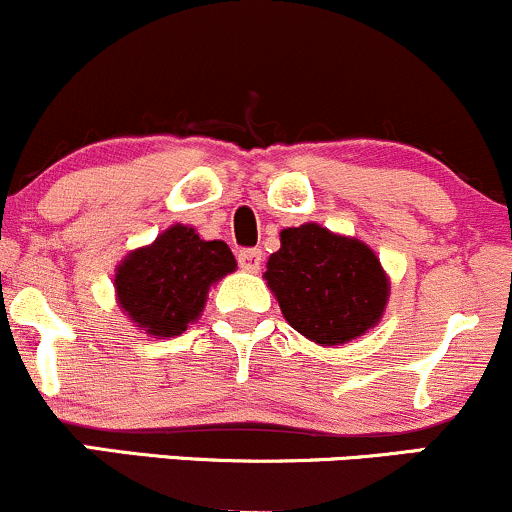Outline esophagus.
I'll list each match as a JSON object with an SVG mask.
<instances>
[{"label":"esophagus","instance_id":"obj_1","mask_svg":"<svg viewBox=\"0 0 512 512\" xmlns=\"http://www.w3.org/2000/svg\"><path fill=\"white\" fill-rule=\"evenodd\" d=\"M238 264L248 272H257L262 264V250L260 248H245L238 252Z\"/></svg>","mask_w":512,"mask_h":512}]
</instances>
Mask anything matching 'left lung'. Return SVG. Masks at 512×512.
I'll return each instance as SVG.
<instances>
[{"instance_id": "left-lung-1", "label": "left lung", "mask_w": 512, "mask_h": 512, "mask_svg": "<svg viewBox=\"0 0 512 512\" xmlns=\"http://www.w3.org/2000/svg\"><path fill=\"white\" fill-rule=\"evenodd\" d=\"M289 325L322 346L361 337L383 315L390 284L375 252L317 223L281 231L264 272Z\"/></svg>"}]
</instances>
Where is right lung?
<instances>
[{
    "label": "right lung",
    "instance_id": "add662e5",
    "mask_svg": "<svg viewBox=\"0 0 512 512\" xmlns=\"http://www.w3.org/2000/svg\"><path fill=\"white\" fill-rule=\"evenodd\" d=\"M233 269L236 257L223 240H202L175 223L117 267V301L146 334L175 337L202 315L209 286Z\"/></svg>",
    "mask_w": 512,
    "mask_h": 512
}]
</instances>
